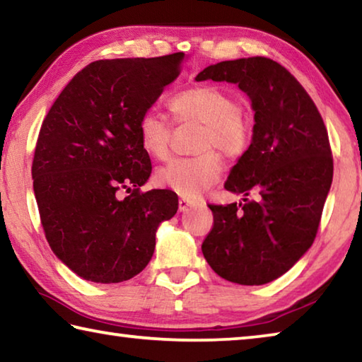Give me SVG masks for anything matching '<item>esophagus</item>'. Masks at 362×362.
Instances as JSON below:
<instances>
[{
    "label": "esophagus",
    "instance_id": "obj_1",
    "mask_svg": "<svg viewBox=\"0 0 362 362\" xmlns=\"http://www.w3.org/2000/svg\"><path fill=\"white\" fill-rule=\"evenodd\" d=\"M192 206H194V201L193 199H189V198H180L179 199V209H180V212L187 211L188 207H192Z\"/></svg>",
    "mask_w": 362,
    "mask_h": 362
}]
</instances>
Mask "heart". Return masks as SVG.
Instances as JSON below:
<instances>
[{
	"instance_id": "heart-1",
	"label": "heart",
	"mask_w": 362,
	"mask_h": 362,
	"mask_svg": "<svg viewBox=\"0 0 362 362\" xmlns=\"http://www.w3.org/2000/svg\"><path fill=\"white\" fill-rule=\"evenodd\" d=\"M175 122H198L194 150L201 153L173 159L156 170V183L185 198H196L218 182L222 159L216 150L228 158H241L252 144L254 127L240 103L218 86H196L175 94L169 100ZM173 122L156 110L148 108L137 121V134L142 148L156 159H166L170 153Z\"/></svg>"
}]
</instances>
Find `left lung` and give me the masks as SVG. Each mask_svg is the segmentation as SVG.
<instances>
[{
    "mask_svg": "<svg viewBox=\"0 0 362 362\" xmlns=\"http://www.w3.org/2000/svg\"><path fill=\"white\" fill-rule=\"evenodd\" d=\"M240 86L252 100L254 137L225 182L255 193L244 204H209L214 223L204 259L218 276L243 286L272 283L313 244L334 175L327 129L296 76L268 57L225 60L196 81Z\"/></svg>",
    "mask_w": 362,
    "mask_h": 362,
    "instance_id": "8db88e82",
    "label": "left lung"
}]
</instances>
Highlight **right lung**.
<instances>
[{
  "instance_id": "right-lung-1",
  "label": "right lung",
  "mask_w": 362,
  "mask_h": 362,
  "mask_svg": "<svg viewBox=\"0 0 362 362\" xmlns=\"http://www.w3.org/2000/svg\"><path fill=\"white\" fill-rule=\"evenodd\" d=\"M182 59L95 60L42 121L32 164L41 225L52 252L86 281L139 274L155 252L158 225L179 209L170 189H140L151 161L137 121L180 75Z\"/></svg>"
}]
</instances>
